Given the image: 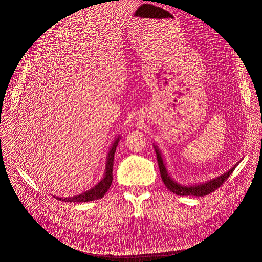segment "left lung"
<instances>
[{
    "instance_id": "left-lung-1",
    "label": "left lung",
    "mask_w": 262,
    "mask_h": 262,
    "mask_svg": "<svg viewBox=\"0 0 262 262\" xmlns=\"http://www.w3.org/2000/svg\"><path fill=\"white\" fill-rule=\"evenodd\" d=\"M154 148L156 152L158 167H160L161 177L163 179L164 185L167 187V189L170 190L171 192L176 193L177 195L203 196V195H207L211 192H214L217 188H220L222 185L224 184V181L229 177V175H232V172L237 167V165H238V163H237L234 167H232L228 171L224 172L223 175H221L220 177H216L212 180H209L207 182H202V184H200V185L182 186V185L178 184V182H176L175 180H172V178L169 176L167 168H166L165 163L163 161V156L161 154V150L158 149V147L156 145H154Z\"/></svg>"
}]
</instances>
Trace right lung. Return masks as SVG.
Returning a JSON list of instances; mask_svg holds the SVG:
<instances>
[{
	"mask_svg": "<svg viewBox=\"0 0 262 262\" xmlns=\"http://www.w3.org/2000/svg\"><path fill=\"white\" fill-rule=\"evenodd\" d=\"M120 140V136H119L112 145V148L108 152L107 155V161H106V171H105V176L102 178L98 184L93 187L92 189L87 190V191L77 194L74 196H70V198H59L57 196L58 200H62L66 202H89V201H94L100 199L105 195V193L108 191V189L112 186L113 182V166H114V158H115V152L118 145V142Z\"/></svg>",
	"mask_w": 262,
	"mask_h": 262,
	"instance_id": "obj_1",
	"label": "right lung"
}]
</instances>
